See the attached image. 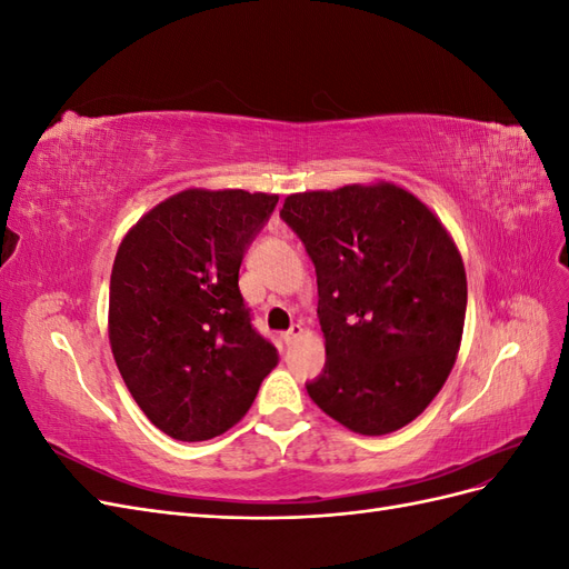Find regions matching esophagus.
<instances>
[{
  "label": "esophagus",
  "instance_id": "34e87169",
  "mask_svg": "<svg viewBox=\"0 0 569 569\" xmlns=\"http://www.w3.org/2000/svg\"><path fill=\"white\" fill-rule=\"evenodd\" d=\"M301 332H303V327L297 322V325H291L287 332H282V335H280V339H282L284 343H291V341H295V339H297Z\"/></svg>",
  "mask_w": 569,
  "mask_h": 569
}]
</instances>
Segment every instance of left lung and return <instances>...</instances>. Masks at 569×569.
<instances>
[{"label":"left lung","mask_w":569,"mask_h":569,"mask_svg":"<svg viewBox=\"0 0 569 569\" xmlns=\"http://www.w3.org/2000/svg\"><path fill=\"white\" fill-rule=\"evenodd\" d=\"M318 278L325 368L308 396L358 435L416 420L460 349L468 280L453 239L406 189L347 184L284 199Z\"/></svg>","instance_id":"1"}]
</instances>
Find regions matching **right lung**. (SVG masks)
Masks as SVG:
<instances>
[{
    "label": "right lung",
    "mask_w": 569,
    "mask_h": 569,
    "mask_svg": "<svg viewBox=\"0 0 569 569\" xmlns=\"http://www.w3.org/2000/svg\"><path fill=\"white\" fill-rule=\"evenodd\" d=\"M278 197L184 189L118 247L109 339L132 399L161 432L213 439L244 418L278 349L256 332L239 266Z\"/></svg>",
    "instance_id": "1"
}]
</instances>
